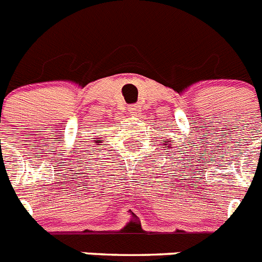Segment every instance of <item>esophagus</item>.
Returning a JSON list of instances; mask_svg holds the SVG:
<instances>
[{"label": "esophagus", "instance_id": "esophagus-1", "mask_svg": "<svg viewBox=\"0 0 262 262\" xmlns=\"http://www.w3.org/2000/svg\"><path fill=\"white\" fill-rule=\"evenodd\" d=\"M129 114L134 115V117H139L140 115V106L139 105H131L128 107Z\"/></svg>", "mask_w": 262, "mask_h": 262}]
</instances>
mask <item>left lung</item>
<instances>
[{
  "label": "left lung",
  "instance_id": "1",
  "mask_svg": "<svg viewBox=\"0 0 262 262\" xmlns=\"http://www.w3.org/2000/svg\"><path fill=\"white\" fill-rule=\"evenodd\" d=\"M169 143V142H168ZM163 144H164V142H163ZM164 145H166V144H164ZM168 147H169V145H168ZM170 148H172V147H170Z\"/></svg>",
  "mask_w": 262,
  "mask_h": 262
}]
</instances>
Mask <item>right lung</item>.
Here are the masks:
<instances>
[{"instance_id":"obj_1","label":"right lung","mask_w":262,"mask_h":262,"mask_svg":"<svg viewBox=\"0 0 262 262\" xmlns=\"http://www.w3.org/2000/svg\"><path fill=\"white\" fill-rule=\"evenodd\" d=\"M94 142H96V144L98 145V143H101V140H98V139H97V140H94Z\"/></svg>"}]
</instances>
